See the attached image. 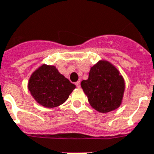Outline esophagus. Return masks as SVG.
<instances>
[{
    "label": "esophagus",
    "mask_w": 154,
    "mask_h": 154,
    "mask_svg": "<svg viewBox=\"0 0 154 154\" xmlns=\"http://www.w3.org/2000/svg\"><path fill=\"white\" fill-rule=\"evenodd\" d=\"M75 85H77V87L79 88L80 86H81V82H80V81H77V82L75 83Z\"/></svg>",
    "instance_id": "34e87169"
}]
</instances>
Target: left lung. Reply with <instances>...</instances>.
I'll list each match as a JSON object with an SVG mask.
<instances>
[{
  "instance_id": "1",
  "label": "left lung",
  "mask_w": 154,
  "mask_h": 154,
  "mask_svg": "<svg viewBox=\"0 0 154 154\" xmlns=\"http://www.w3.org/2000/svg\"><path fill=\"white\" fill-rule=\"evenodd\" d=\"M90 106L101 113L116 110L121 105L125 82L113 64L99 60L91 69L87 80L81 82Z\"/></svg>"
}]
</instances>
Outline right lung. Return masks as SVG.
Listing matches in <instances>:
<instances>
[{"label":"right lung","mask_w":154,"mask_h":154,"mask_svg":"<svg viewBox=\"0 0 154 154\" xmlns=\"http://www.w3.org/2000/svg\"><path fill=\"white\" fill-rule=\"evenodd\" d=\"M76 85L59 72L53 65L43 64L33 72L28 82V90L37 103L46 108L61 105Z\"/></svg>","instance_id":"add662e5"}]
</instances>
